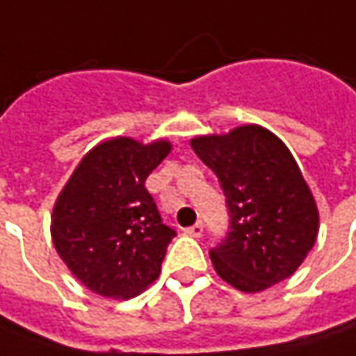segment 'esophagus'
<instances>
[{
    "mask_svg": "<svg viewBox=\"0 0 356 356\" xmlns=\"http://www.w3.org/2000/svg\"><path fill=\"white\" fill-rule=\"evenodd\" d=\"M185 234H189L193 238H201L202 236V225L201 222H197V225H193V227L185 228Z\"/></svg>",
    "mask_w": 356,
    "mask_h": 356,
    "instance_id": "1",
    "label": "esophagus"
}]
</instances>
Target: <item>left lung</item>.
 <instances>
[{"mask_svg": "<svg viewBox=\"0 0 356 356\" xmlns=\"http://www.w3.org/2000/svg\"><path fill=\"white\" fill-rule=\"evenodd\" d=\"M191 147L220 181L230 232L211 250L216 274L244 293L289 277L319 232L313 193L288 145L258 124L195 136Z\"/></svg>", "mask_w": 356, "mask_h": 356, "instance_id": "1", "label": "left lung"}]
</instances>
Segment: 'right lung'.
Here are the masks:
<instances>
[{
    "instance_id": "right-lung-1",
    "label": "right lung",
    "mask_w": 356,
    "mask_h": 356,
    "mask_svg": "<svg viewBox=\"0 0 356 356\" xmlns=\"http://www.w3.org/2000/svg\"><path fill=\"white\" fill-rule=\"evenodd\" d=\"M169 152V140L100 141L56 197L55 250L72 276L102 298H136L161 272L175 230L161 222L145 179Z\"/></svg>"
}]
</instances>
